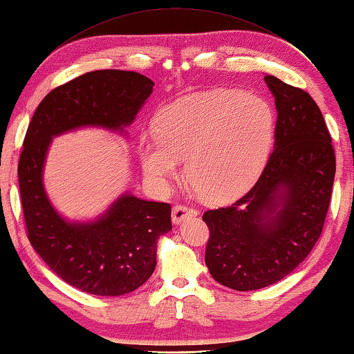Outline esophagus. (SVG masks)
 Returning <instances> with one entry per match:
<instances>
[{"label":"esophagus","mask_w":354,"mask_h":354,"mask_svg":"<svg viewBox=\"0 0 354 354\" xmlns=\"http://www.w3.org/2000/svg\"><path fill=\"white\" fill-rule=\"evenodd\" d=\"M195 215H197V210L195 209L183 206V204H177V206H174V209H172V223L178 224L182 223L183 219L195 216Z\"/></svg>","instance_id":"34e87169"}]
</instances>
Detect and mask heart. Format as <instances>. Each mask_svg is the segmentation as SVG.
Instances as JSON below:
<instances>
[{
	"label": "heart",
	"instance_id": "obj_1",
	"mask_svg": "<svg viewBox=\"0 0 354 354\" xmlns=\"http://www.w3.org/2000/svg\"><path fill=\"white\" fill-rule=\"evenodd\" d=\"M154 139L140 140L147 178L167 191L182 174L209 203L236 198L253 185L271 151L276 112L268 100L239 89L192 93L163 107Z\"/></svg>",
	"mask_w": 354,
	"mask_h": 354
}]
</instances>
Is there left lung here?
I'll return each instance as SVG.
<instances>
[{
	"label": "left lung",
	"mask_w": 354,
	"mask_h": 354,
	"mask_svg": "<svg viewBox=\"0 0 354 354\" xmlns=\"http://www.w3.org/2000/svg\"><path fill=\"white\" fill-rule=\"evenodd\" d=\"M276 97L271 153L251 189L227 207L203 214L207 268L218 283L254 290L286 277L323 232L336 172L326 121L308 92L265 75Z\"/></svg>",
	"instance_id": "8db88e82"
}]
</instances>
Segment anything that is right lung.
I'll list each match as a JSON object with an SVG mask.
<instances>
[{"label":"right lung","instance_id":"right-lung-1","mask_svg":"<svg viewBox=\"0 0 354 354\" xmlns=\"http://www.w3.org/2000/svg\"><path fill=\"white\" fill-rule=\"evenodd\" d=\"M153 86L133 71H92L53 89L28 124L18 163L27 238L62 280L83 292L122 295L150 279L157 239L172 229L171 204L124 194L97 221L68 223L44 191L46 151L53 136L83 125L122 130Z\"/></svg>","mask_w":354,"mask_h":354}]
</instances>
